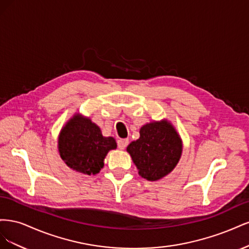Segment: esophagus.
Instances as JSON below:
<instances>
[{"label":"esophagus","instance_id":"esophagus-1","mask_svg":"<svg viewBox=\"0 0 249 249\" xmlns=\"http://www.w3.org/2000/svg\"><path fill=\"white\" fill-rule=\"evenodd\" d=\"M127 143H129V140L127 139H119L117 140V145L120 149H124L127 145Z\"/></svg>","mask_w":249,"mask_h":249}]
</instances>
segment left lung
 I'll list each match as a JSON object with an SVG mask.
<instances>
[{"mask_svg": "<svg viewBox=\"0 0 249 249\" xmlns=\"http://www.w3.org/2000/svg\"><path fill=\"white\" fill-rule=\"evenodd\" d=\"M140 137L126 147L139 176L150 182L166 177L176 168L183 153V141L167 119L141 126Z\"/></svg>", "mask_w": 249, "mask_h": 249, "instance_id": "1", "label": "left lung"}]
</instances>
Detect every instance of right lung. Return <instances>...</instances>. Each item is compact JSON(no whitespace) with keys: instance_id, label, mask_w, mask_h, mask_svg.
I'll return each mask as SVG.
<instances>
[{"instance_id":"1","label":"right lung","mask_w":249,"mask_h":249,"mask_svg":"<svg viewBox=\"0 0 249 249\" xmlns=\"http://www.w3.org/2000/svg\"><path fill=\"white\" fill-rule=\"evenodd\" d=\"M117 147L113 137L103 136L100 126L80 113H74L58 136V150L64 163L83 175H96L111 149Z\"/></svg>"}]
</instances>
